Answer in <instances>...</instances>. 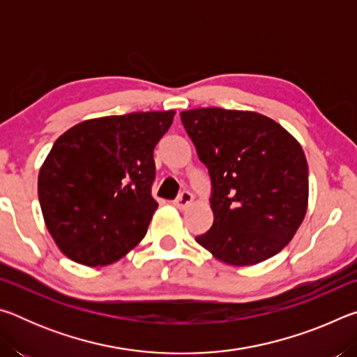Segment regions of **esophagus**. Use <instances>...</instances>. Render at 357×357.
I'll return each mask as SVG.
<instances>
[{"instance_id": "34e87169", "label": "esophagus", "mask_w": 357, "mask_h": 357, "mask_svg": "<svg viewBox=\"0 0 357 357\" xmlns=\"http://www.w3.org/2000/svg\"><path fill=\"white\" fill-rule=\"evenodd\" d=\"M192 202H193V195H192V193H190L189 190H184V192L179 193V197L176 198V200L173 202V204H174V206H176L178 209H184V208L189 206V204H190Z\"/></svg>"}]
</instances>
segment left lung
I'll use <instances>...</instances> for the list:
<instances>
[{
	"instance_id": "8db88e82",
	"label": "left lung",
	"mask_w": 357,
	"mask_h": 357,
	"mask_svg": "<svg viewBox=\"0 0 357 357\" xmlns=\"http://www.w3.org/2000/svg\"><path fill=\"white\" fill-rule=\"evenodd\" d=\"M213 181L214 223L195 241L227 264L274 257L298 231L309 206V167L299 142L257 112H181Z\"/></svg>"
}]
</instances>
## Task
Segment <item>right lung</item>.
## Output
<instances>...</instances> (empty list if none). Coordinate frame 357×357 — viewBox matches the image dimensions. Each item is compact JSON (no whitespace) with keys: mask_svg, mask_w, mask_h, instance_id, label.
<instances>
[{"mask_svg":"<svg viewBox=\"0 0 357 357\" xmlns=\"http://www.w3.org/2000/svg\"><path fill=\"white\" fill-rule=\"evenodd\" d=\"M174 110L86 119L66 130L42 164L39 203L48 233L72 261L107 266L134 249L159 204L153 151Z\"/></svg>","mask_w":357,"mask_h":357,"instance_id":"add662e5","label":"right lung"}]
</instances>
